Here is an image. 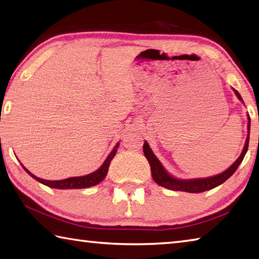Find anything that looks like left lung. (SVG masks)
<instances>
[{
	"label": "left lung",
	"instance_id": "1",
	"mask_svg": "<svg viewBox=\"0 0 259 259\" xmlns=\"http://www.w3.org/2000/svg\"><path fill=\"white\" fill-rule=\"evenodd\" d=\"M233 92L236 94L237 97L240 100L242 103V97L240 96L236 89L233 88ZM249 134H250V117L248 115V136L246 139V143H244V147L242 149V153L238 159L234 162L231 166H230L228 170L224 172L220 173L218 176L209 177V178H200V179H189V180H181V179H177L168 175L167 171L163 167L161 162L158 161L157 157L155 156L154 153L150 149L149 145L147 142L144 143V154L147 161L149 162L150 165V171H152V177L154 181L159 185L161 187L167 188L170 190H176V191H186V192H191V194H197V192H203L206 190H210L213 188L222 185L224 181H227L228 179L231 177L234 172L237 171L238 166L240 165L242 159L246 155L248 150V144H249Z\"/></svg>",
	"mask_w": 259,
	"mask_h": 259
}]
</instances>
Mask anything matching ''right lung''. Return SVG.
<instances>
[{
    "label": "right lung",
    "instance_id": "obj_1",
    "mask_svg": "<svg viewBox=\"0 0 259 259\" xmlns=\"http://www.w3.org/2000/svg\"><path fill=\"white\" fill-rule=\"evenodd\" d=\"M117 147H119V143H117L115 145V147L112 149V152L105 159V162L102 164V166L98 168V170L91 173V175H87L83 177H72V178L64 179V180L50 181V180H44V179H40L38 177L34 176L32 173L28 171L25 166H23V168H25V171L28 173V175L34 178L35 180L43 183V185L48 187L55 188V189H82V188H89V187L96 186L101 181L104 180V178L107 175V171H109L110 163L117 152Z\"/></svg>",
    "mask_w": 259,
    "mask_h": 259
}]
</instances>
